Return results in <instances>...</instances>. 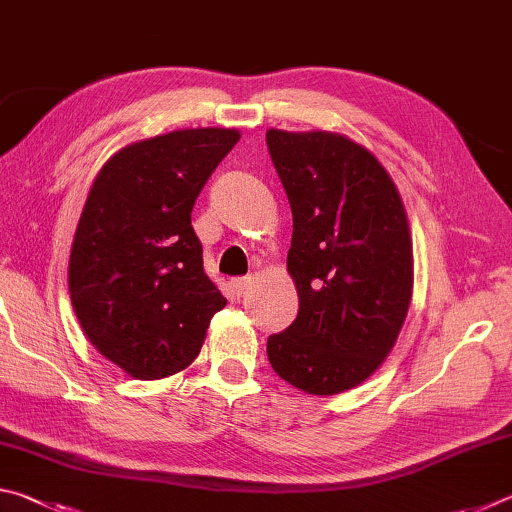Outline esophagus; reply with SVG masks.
<instances>
[{
	"label": "esophagus",
	"mask_w": 512,
	"mask_h": 512,
	"mask_svg": "<svg viewBox=\"0 0 512 512\" xmlns=\"http://www.w3.org/2000/svg\"><path fill=\"white\" fill-rule=\"evenodd\" d=\"M250 282H253V280H250V277H237V280H232V284H230L232 293H235L237 298H241L250 289Z\"/></svg>",
	"instance_id": "esophagus-1"
}]
</instances>
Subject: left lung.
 I'll return each instance as SVG.
<instances>
[{"label":"left lung","instance_id":"1","mask_svg":"<svg viewBox=\"0 0 512 512\" xmlns=\"http://www.w3.org/2000/svg\"><path fill=\"white\" fill-rule=\"evenodd\" d=\"M287 192V257L298 318L268 336L273 370L311 395H336L375 372L397 341L413 289L409 221L375 155L336 133H266Z\"/></svg>","mask_w":512,"mask_h":512}]
</instances>
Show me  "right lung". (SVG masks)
Here are the masks:
<instances>
[{
    "label": "right lung",
    "mask_w": 512,
    "mask_h": 512,
    "mask_svg": "<svg viewBox=\"0 0 512 512\" xmlns=\"http://www.w3.org/2000/svg\"><path fill=\"white\" fill-rule=\"evenodd\" d=\"M239 142L189 128L135 142L103 164L69 255V296L94 348L137 379L187 368L225 307L203 268L192 207Z\"/></svg>",
    "instance_id": "add662e5"
}]
</instances>
